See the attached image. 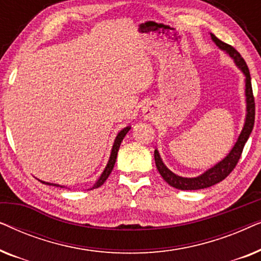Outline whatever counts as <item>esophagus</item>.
<instances>
[{
	"mask_svg": "<svg viewBox=\"0 0 261 261\" xmlns=\"http://www.w3.org/2000/svg\"><path fill=\"white\" fill-rule=\"evenodd\" d=\"M142 114H144V117L145 119H149V117H152V114H153V109L152 107H145L144 109H142Z\"/></svg>",
	"mask_w": 261,
	"mask_h": 261,
	"instance_id": "obj_1",
	"label": "esophagus"
}]
</instances>
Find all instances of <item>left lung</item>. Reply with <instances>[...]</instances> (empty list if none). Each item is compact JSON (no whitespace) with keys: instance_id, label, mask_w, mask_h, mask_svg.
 Here are the masks:
<instances>
[{"instance_id":"1","label":"left lung","mask_w":261,"mask_h":261,"mask_svg":"<svg viewBox=\"0 0 261 261\" xmlns=\"http://www.w3.org/2000/svg\"><path fill=\"white\" fill-rule=\"evenodd\" d=\"M213 41L215 42L217 47L222 49L229 55L231 59L234 60V63L237 64V66L242 71V73L245 74V95H246V120L244 128H242L240 135H239L238 141L235 142L234 147L231 148V151L228 153L226 158H223L220 163H217L216 165H214L212 169L206 170L204 173H202L201 176L194 177V178H187V177H180L177 176L176 173H173L172 171H170L165 166V164L163 163L162 158L158 149L154 151V160H155V166L158 169L159 173L162 174L164 180L171 187L178 189V190H199V189H205L209 187H213L217 183H220L221 180H223L231 171L235 169L237 164L240 159L242 149L245 147V144L247 142L249 135L252 133L253 126H254V119H255V103H254V96H253L252 90V83H251V74H249V70L247 67V64L242 58L240 53L235 49L233 46L226 44V42L221 41L220 39H217L213 33H210Z\"/></svg>"}]
</instances>
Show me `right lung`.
Returning <instances> with one entry per match:
<instances>
[{
  "instance_id": "obj_1",
  "label": "right lung",
  "mask_w": 261,
  "mask_h": 261,
  "mask_svg": "<svg viewBox=\"0 0 261 261\" xmlns=\"http://www.w3.org/2000/svg\"><path fill=\"white\" fill-rule=\"evenodd\" d=\"M129 129H130V126H128V127H126V128H123V129L121 130V132H119V134L116 135L115 141H114V145H113V148H112V153H110V156H109L108 164H107L106 169H105V171H103V172H102L101 177L98 178V180L96 181L94 187L91 188V190H92V189H96V188H99V187H101V185H102L103 183H105V181L107 180V178L109 177V174L112 173L113 167H114V165H115L116 156H117V152H119V148H120L121 142H122L123 138L126 137V134L128 133V130H129ZM40 181H41V183H44V184L52 185V187H60V188H64V187H62V185H59V184L47 183V181H42V180H40Z\"/></svg>"
}]
</instances>
